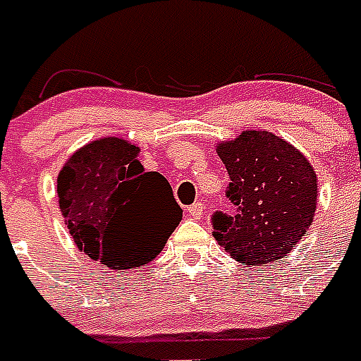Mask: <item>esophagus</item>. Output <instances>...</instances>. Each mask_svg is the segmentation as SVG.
Instances as JSON below:
<instances>
[{"instance_id": "esophagus-1", "label": "esophagus", "mask_w": 361, "mask_h": 361, "mask_svg": "<svg viewBox=\"0 0 361 361\" xmlns=\"http://www.w3.org/2000/svg\"><path fill=\"white\" fill-rule=\"evenodd\" d=\"M189 215H191L192 219H200L204 215V204L195 202L192 206H189Z\"/></svg>"}]
</instances>
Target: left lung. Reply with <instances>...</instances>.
<instances>
[{
    "instance_id": "left-lung-1",
    "label": "left lung",
    "mask_w": 361,
    "mask_h": 361,
    "mask_svg": "<svg viewBox=\"0 0 361 361\" xmlns=\"http://www.w3.org/2000/svg\"><path fill=\"white\" fill-rule=\"evenodd\" d=\"M236 214L215 212L214 236L243 266L279 262L313 223L317 174L307 159L268 130H241L217 146Z\"/></svg>"
}]
</instances>
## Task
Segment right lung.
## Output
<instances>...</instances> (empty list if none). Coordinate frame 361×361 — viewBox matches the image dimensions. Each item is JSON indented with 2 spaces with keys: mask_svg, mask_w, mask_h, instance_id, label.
Here are the masks:
<instances>
[{
  "mask_svg": "<svg viewBox=\"0 0 361 361\" xmlns=\"http://www.w3.org/2000/svg\"><path fill=\"white\" fill-rule=\"evenodd\" d=\"M138 147L106 136L75 152L58 176L59 209L76 247L110 269L140 268L163 251L181 208Z\"/></svg>",
  "mask_w": 361,
  "mask_h": 361,
  "instance_id": "obj_1",
  "label": "right lung"
}]
</instances>
